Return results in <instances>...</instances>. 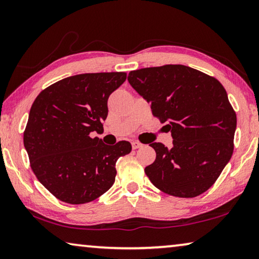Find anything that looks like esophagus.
Here are the masks:
<instances>
[{
  "mask_svg": "<svg viewBox=\"0 0 259 259\" xmlns=\"http://www.w3.org/2000/svg\"><path fill=\"white\" fill-rule=\"evenodd\" d=\"M131 145H133L134 150H137V148L143 147V144L139 143V142H133V143H131Z\"/></svg>",
  "mask_w": 259,
  "mask_h": 259,
  "instance_id": "obj_1",
  "label": "esophagus"
}]
</instances>
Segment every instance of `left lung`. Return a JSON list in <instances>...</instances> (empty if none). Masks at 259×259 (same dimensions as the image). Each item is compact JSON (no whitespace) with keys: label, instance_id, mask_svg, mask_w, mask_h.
Wrapping results in <instances>:
<instances>
[{"label":"left lung","instance_id":"1","mask_svg":"<svg viewBox=\"0 0 259 259\" xmlns=\"http://www.w3.org/2000/svg\"><path fill=\"white\" fill-rule=\"evenodd\" d=\"M128 81L174 138L171 148L150 145L156 159L145 172L153 185L178 198L208 191L234 150L236 114L222 83L184 65L131 71Z\"/></svg>","mask_w":259,"mask_h":259}]
</instances>
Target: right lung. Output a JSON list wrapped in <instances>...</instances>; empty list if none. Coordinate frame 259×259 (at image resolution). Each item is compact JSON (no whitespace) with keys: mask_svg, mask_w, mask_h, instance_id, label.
<instances>
[{"mask_svg":"<svg viewBox=\"0 0 259 259\" xmlns=\"http://www.w3.org/2000/svg\"><path fill=\"white\" fill-rule=\"evenodd\" d=\"M126 73H85L42 90L30 107L24 145L35 176L63 202L82 204L99 198L115 182V164L131 152L125 140L105 145L90 133L104 131L107 99Z\"/></svg>","mask_w":259,"mask_h":259,"instance_id":"add662e5","label":"right lung"}]
</instances>
